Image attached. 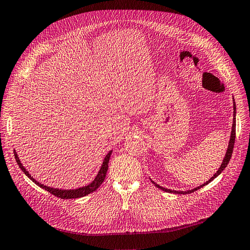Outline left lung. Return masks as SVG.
<instances>
[{
	"label": "left lung",
	"mask_w": 250,
	"mask_h": 250,
	"mask_svg": "<svg viewBox=\"0 0 250 250\" xmlns=\"http://www.w3.org/2000/svg\"><path fill=\"white\" fill-rule=\"evenodd\" d=\"M233 99H234V98H233ZM233 103H234V105H233V106H234V118H233V125H232L231 136H229V146H228V148H227V152H226L225 158H224V160H223V163L221 164V166H219V168H218V170L216 171V173H214V175H213L212 177H210V179H209V181H207L206 183H204L203 185L199 186V187H197V188H193V189H188V191H186V192H184V191H174V189H169V188H163V187H161V186L157 185L155 182H153L152 179H151L152 183H153L157 188H161L162 191H165V192H168V193H173V194H189V193H193V192L197 191V189L201 188H203L204 186L208 185L209 183L212 182L215 177H217L219 174H221V173L225 170V168L227 167V165H228L229 162V159H231V157H232L233 148H234V144H235V137H236V104H235L234 101H233Z\"/></svg>",
	"instance_id": "1"
}]
</instances>
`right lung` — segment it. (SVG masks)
I'll use <instances>...</instances> for the list:
<instances>
[{
	"mask_svg": "<svg viewBox=\"0 0 250 250\" xmlns=\"http://www.w3.org/2000/svg\"><path fill=\"white\" fill-rule=\"evenodd\" d=\"M112 152L113 151H109L107 153V155L104 157V162H103V165L101 167V169H99V171L97 173V175L95 176V178L93 179V181L85 186V187H82V188H74V189H62V188H51V187H47L45 185H42L40 184L39 182H37L36 179L28 173V171L26 170V169L24 168V166L21 164V160H19V157L17 156V153L15 152L14 149V156H15V159H16V162L19 166V168L21 169V170L23 171V173L31 179V181H33L37 186H39L40 188H42L44 189H46L47 192L51 193L52 195L58 197V198H62V199H77V198H81V197H84L88 194H90L94 191H96V189L101 187V185L103 184V182L104 181L105 178V175H106V171H107V167H108V161H109V157H111L112 155Z\"/></svg>",
	"mask_w": 250,
	"mask_h": 250,
	"instance_id": "1",
	"label": "right lung"
}]
</instances>
